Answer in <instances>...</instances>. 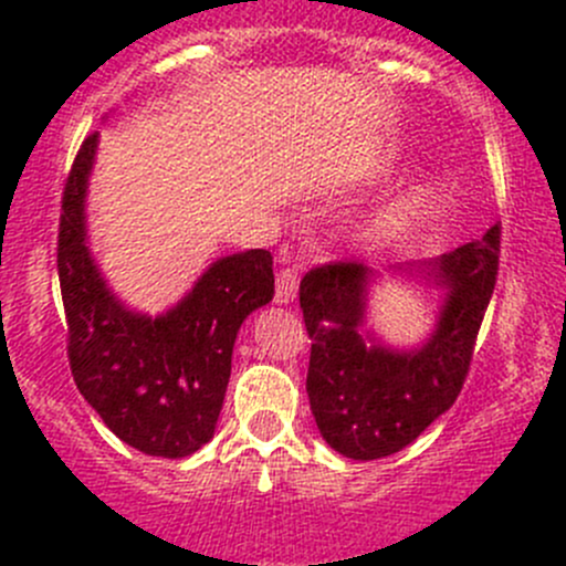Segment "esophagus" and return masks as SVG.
Listing matches in <instances>:
<instances>
[{
    "label": "esophagus",
    "mask_w": 566,
    "mask_h": 566,
    "mask_svg": "<svg viewBox=\"0 0 566 566\" xmlns=\"http://www.w3.org/2000/svg\"><path fill=\"white\" fill-rule=\"evenodd\" d=\"M296 272L294 270H281L275 277V302L277 305H289L296 300Z\"/></svg>",
    "instance_id": "obj_1"
}]
</instances>
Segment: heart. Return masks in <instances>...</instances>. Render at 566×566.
I'll use <instances>...</instances> for the list:
<instances>
[{
	"label": "heart",
	"instance_id": "obj_1",
	"mask_svg": "<svg viewBox=\"0 0 566 566\" xmlns=\"http://www.w3.org/2000/svg\"><path fill=\"white\" fill-rule=\"evenodd\" d=\"M422 185H411L409 190H403V193L395 198L392 207H389L387 218H384V229H400V226L409 223L413 214H417L419 203H422Z\"/></svg>",
	"mask_w": 566,
	"mask_h": 566
}]
</instances>
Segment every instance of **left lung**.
Listing matches in <instances>:
<instances>
[{"mask_svg": "<svg viewBox=\"0 0 566 566\" xmlns=\"http://www.w3.org/2000/svg\"><path fill=\"white\" fill-rule=\"evenodd\" d=\"M499 270V226L430 261L389 270L400 283L439 291L436 318L413 346H395L370 326L381 272L326 264L300 283L311 346L307 398L318 433L343 458L378 460L409 447L455 403Z\"/></svg>", "mask_w": 566, "mask_h": 566, "instance_id": "obj_1", "label": "left lung"}]
</instances>
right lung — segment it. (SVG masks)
<instances>
[{
  "mask_svg": "<svg viewBox=\"0 0 566 566\" xmlns=\"http://www.w3.org/2000/svg\"><path fill=\"white\" fill-rule=\"evenodd\" d=\"M97 144L101 133L81 144L62 198L56 266L70 370L116 439L144 455L188 458L214 436L237 332L275 294L272 255L242 250L212 261L157 316L130 307L92 255L86 196Z\"/></svg>",
  "mask_w": 566,
  "mask_h": 566,
  "instance_id": "right-lung-1",
  "label": "right lung"
}]
</instances>
